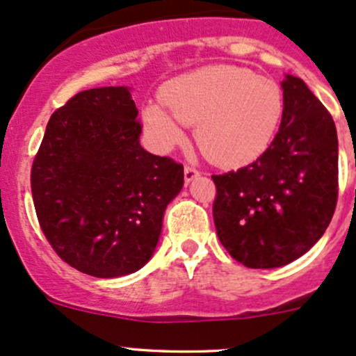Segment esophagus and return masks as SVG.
I'll return each instance as SVG.
<instances>
[{
  "label": "esophagus",
  "instance_id": "esophagus-1",
  "mask_svg": "<svg viewBox=\"0 0 356 356\" xmlns=\"http://www.w3.org/2000/svg\"><path fill=\"white\" fill-rule=\"evenodd\" d=\"M198 175H200V172L196 170L195 167H189V165H186V167H184V179H186V182L195 181V179L198 177Z\"/></svg>",
  "mask_w": 356,
  "mask_h": 356
}]
</instances>
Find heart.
I'll return each instance as SVG.
<instances>
[{
  "label": "heart",
  "mask_w": 356,
  "mask_h": 356,
  "mask_svg": "<svg viewBox=\"0 0 356 356\" xmlns=\"http://www.w3.org/2000/svg\"><path fill=\"white\" fill-rule=\"evenodd\" d=\"M161 99L145 110L158 145H181L186 125L196 124L200 149L222 167H243L264 155L284 113L277 82L236 65H210L179 75L165 86Z\"/></svg>",
  "instance_id": "1"
}]
</instances>
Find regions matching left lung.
Masks as SVG:
<instances>
[{
    "label": "left lung",
    "instance_id": "8db88e82",
    "mask_svg": "<svg viewBox=\"0 0 356 356\" xmlns=\"http://www.w3.org/2000/svg\"><path fill=\"white\" fill-rule=\"evenodd\" d=\"M284 113L253 163L211 175L213 222L222 246L250 268H274L307 253L337 203L336 125L301 79L282 82Z\"/></svg>",
    "mask_w": 356,
    "mask_h": 356
}]
</instances>
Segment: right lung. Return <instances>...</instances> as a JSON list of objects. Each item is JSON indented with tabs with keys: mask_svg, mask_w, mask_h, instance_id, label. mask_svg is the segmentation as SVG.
<instances>
[{
	"mask_svg": "<svg viewBox=\"0 0 356 356\" xmlns=\"http://www.w3.org/2000/svg\"><path fill=\"white\" fill-rule=\"evenodd\" d=\"M143 124L127 88L77 92L46 125L31 170L35 215L70 267L120 277L152 258L184 167L139 145Z\"/></svg>",
	"mask_w": 356,
	"mask_h": 356,
	"instance_id": "add662e5",
	"label": "right lung"
}]
</instances>
